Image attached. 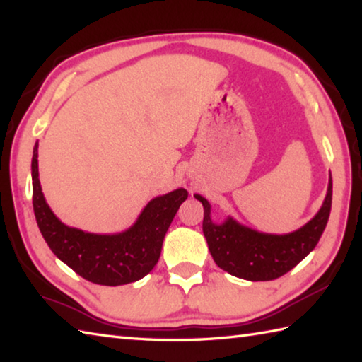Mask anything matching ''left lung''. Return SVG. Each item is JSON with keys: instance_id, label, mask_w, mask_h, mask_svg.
Returning <instances> with one entry per match:
<instances>
[{"instance_id": "8db88e82", "label": "left lung", "mask_w": 362, "mask_h": 362, "mask_svg": "<svg viewBox=\"0 0 362 362\" xmlns=\"http://www.w3.org/2000/svg\"><path fill=\"white\" fill-rule=\"evenodd\" d=\"M333 182L319 213L308 224L288 235H267L236 224L227 219L224 224H213L210 204L205 197H194L204 205L202 230L211 257L221 269L238 279L269 281L289 272L316 247L327 227L332 210Z\"/></svg>"}]
</instances>
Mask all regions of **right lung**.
Wrapping results in <instances>:
<instances>
[{
  "label": "right lung",
  "instance_id": "add662e5",
  "mask_svg": "<svg viewBox=\"0 0 362 362\" xmlns=\"http://www.w3.org/2000/svg\"><path fill=\"white\" fill-rule=\"evenodd\" d=\"M38 143L33 153V205L37 226L54 255L91 283L119 286L143 279L157 264L165 235L188 197L179 188L156 197L127 232L93 235L64 226L46 204L38 180Z\"/></svg>",
  "mask_w": 362,
  "mask_h": 362
}]
</instances>
